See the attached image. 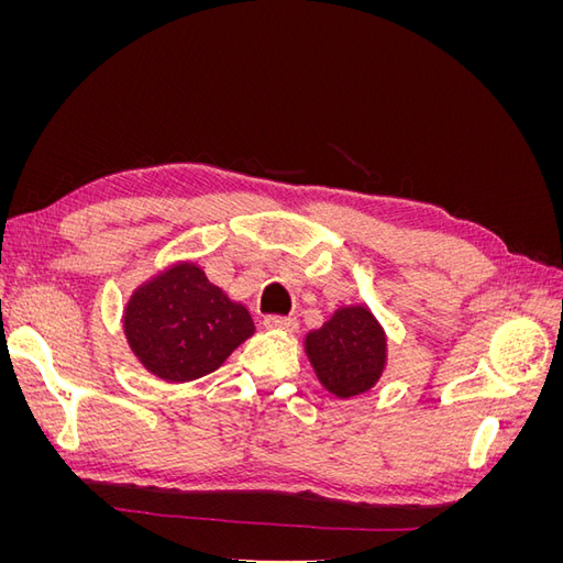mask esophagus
I'll return each instance as SVG.
<instances>
[{
	"instance_id": "obj_1",
	"label": "esophagus",
	"mask_w": 563,
	"mask_h": 563,
	"mask_svg": "<svg viewBox=\"0 0 563 563\" xmlns=\"http://www.w3.org/2000/svg\"><path fill=\"white\" fill-rule=\"evenodd\" d=\"M265 327L267 329H275V331L294 333L298 329V319L296 317H282V314H267L265 317Z\"/></svg>"
}]
</instances>
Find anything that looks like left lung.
Here are the masks:
<instances>
[{"label": "left lung", "mask_w": 563, "mask_h": 563, "mask_svg": "<svg viewBox=\"0 0 563 563\" xmlns=\"http://www.w3.org/2000/svg\"><path fill=\"white\" fill-rule=\"evenodd\" d=\"M305 350L321 385L340 399L376 385L387 360L380 323L362 305L338 310L305 338Z\"/></svg>", "instance_id": "left-lung-1"}]
</instances>
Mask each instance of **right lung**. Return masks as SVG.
<instances>
[{
    "mask_svg": "<svg viewBox=\"0 0 563 563\" xmlns=\"http://www.w3.org/2000/svg\"><path fill=\"white\" fill-rule=\"evenodd\" d=\"M124 331L150 373L187 383L223 366L253 335V321L244 305L232 302L195 263H180L133 294Z\"/></svg>",
    "mask_w": 563,
    "mask_h": 563,
    "instance_id": "obj_1",
    "label": "right lung"
}]
</instances>
